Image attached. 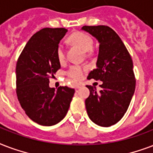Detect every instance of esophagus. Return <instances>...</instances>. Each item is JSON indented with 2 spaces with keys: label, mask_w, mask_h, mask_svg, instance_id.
<instances>
[{
  "label": "esophagus",
  "mask_w": 153,
  "mask_h": 153,
  "mask_svg": "<svg viewBox=\"0 0 153 153\" xmlns=\"http://www.w3.org/2000/svg\"><path fill=\"white\" fill-rule=\"evenodd\" d=\"M81 86H83V83H77V84H76L75 88L77 89V88H80Z\"/></svg>",
  "instance_id": "34e87169"
}]
</instances>
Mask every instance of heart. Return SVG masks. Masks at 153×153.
Returning <instances> with one entry per match:
<instances>
[{"mask_svg":"<svg viewBox=\"0 0 153 153\" xmlns=\"http://www.w3.org/2000/svg\"><path fill=\"white\" fill-rule=\"evenodd\" d=\"M69 41L75 45L78 46L82 51L87 53L93 48V40L88 35L83 33H75L69 36ZM56 56L60 62H63L65 59V48L62 44H59L56 48ZM87 70L86 67L80 65H72L67 72V75L72 80H80L83 77L84 73Z\"/></svg>","mask_w":153,"mask_h":153,"instance_id":"1","label":"heart"}]
</instances>
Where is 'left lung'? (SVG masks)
Here are the masks:
<instances>
[{
  "mask_svg": "<svg viewBox=\"0 0 153 153\" xmlns=\"http://www.w3.org/2000/svg\"><path fill=\"white\" fill-rule=\"evenodd\" d=\"M81 30L94 36L100 44L97 68L88 79L100 80L102 89L87 85L89 97L85 107L89 119L101 127L119 121L127 111L134 94L136 80L131 56L117 33L105 25L83 26Z\"/></svg>",
  "mask_w": 153,
  "mask_h": 153,
  "instance_id": "8db88e82",
  "label": "left lung"
}]
</instances>
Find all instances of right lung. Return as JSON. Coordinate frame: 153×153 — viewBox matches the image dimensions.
Here are the masks:
<instances>
[{"label": "right lung", "mask_w": 153, "mask_h": 153, "mask_svg": "<svg viewBox=\"0 0 153 153\" xmlns=\"http://www.w3.org/2000/svg\"><path fill=\"white\" fill-rule=\"evenodd\" d=\"M68 30L45 28L25 46L16 67V95L21 108L33 121L52 126L64 119L75 90L49 87V77L60 68L56 48Z\"/></svg>", "instance_id": "right-lung-1"}]
</instances>
